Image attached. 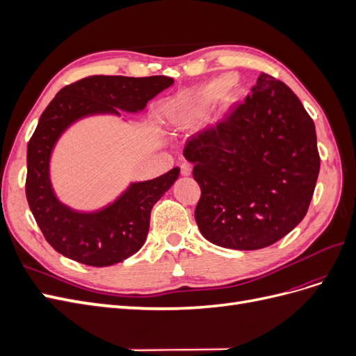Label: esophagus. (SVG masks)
<instances>
[{
  "mask_svg": "<svg viewBox=\"0 0 356 356\" xmlns=\"http://www.w3.org/2000/svg\"><path fill=\"white\" fill-rule=\"evenodd\" d=\"M181 174L182 175H184V177H188L190 174H191V163H190V161H187V160H184V161H182V163H181Z\"/></svg>",
  "mask_w": 356,
  "mask_h": 356,
  "instance_id": "obj_1",
  "label": "esophagus"
}]
</instances>
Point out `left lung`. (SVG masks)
<instances>
[{
    "label": "left lung",
    "mask_w": 356,
    "mask_h": 356,
    "mask_svg": "<svg viewBox=\"0 0 356 356\" xmlns=\"http://www.w3.org/2000/svg\"><path fill=\"white\" fill-rule=\"evenodd\" d=\"M251 92L184 147L202 190L200 233L241 251L270 246L305 218L321 166L315 123L296 93L264 72Z\"/></svg>",
    "instance_id": "8db88e82"
}]
</instances>
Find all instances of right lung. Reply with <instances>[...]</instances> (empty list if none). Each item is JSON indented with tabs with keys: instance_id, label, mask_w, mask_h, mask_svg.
<instances>
[{
	"instance_id": "1",
	"label": "right lung",
	"mask_w": 356,
	"mask_h": 356,
	"mask_svg": "<svg viewBox=\"0 0 356 356\" xmlns=\"http://www.w3.org/2000/svg\"><path fill=\"white\" fill-rule=\"evenodd\" d=\"M174 84L165 75H92L60 89L41 114L26 152V199L40 230L59 254L86 266L120 263L141 250L154 203L172 187L179 168L154 179L132 182L113 203L81 212L62 203L50 181V157L58 139L81 118L143 111L147 102Z\"/></svg>"
}]
</instances>
